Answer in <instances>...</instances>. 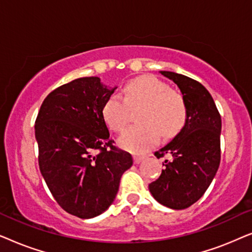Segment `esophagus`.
<instances>
[{
	"mask_svg": "<svg viewBox=\"0 0 252 252\" xmlns=\"http://www.w3.org/2000/svg\"><path fill=\"white\" fill-rule=\"evenodd\" d=\"M143 158H144V157H142V156H134V158H133L134 164H139V163H141V161L143 160Z\"/></svg>",
	"mask_w": 252,
	"mask_h": 252,
	"instance_id": "esophagus-1",
	"label": "esophagus"
}]
</instances>
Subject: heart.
I'll return each instance as SVG.
<instances>
[{
  "mask_svg": "<svg viewBox=\"0 0 252 252\" xmlns=\"http://www.w3.org/2000/svg\"><path fill=\"white\" fill-rule=\"evenodd\" d=\"M125 99L110 95L102 106V118L112 132L124 130L128 123V107L144 104L140 125L130 126L119 137V146L134 154H142L158 143L161 133L165 137L175 135L187 119V106L179 93L153 75H142L125 86Z\"/></svg>",
  "mask_w": 252,
  "mask_h": 252,
  "instance_id": "obj_1",
  "label": "heart"
}]
</instances>
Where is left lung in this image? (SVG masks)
Instances as JSON below:
<instances>
[{
  "mask_svg": "<svg viewBox=\"0 0 252 252\" xmlns=\"http://www.w3.org/2000/svg\"><path fill=\"white\" fill-rule=\"evenodd\" d=\"M180 89L187 106V119L180 132L155 153L168 155L164 170L149 185L154 198L161 205L184 210L204 195L220 164V117L212 96L204 86L184 74L159 71Z\"/></svg>",
  "mask_w": 252,
  "mask_h": 252,
  "instance_id": "obj_1",
  "label": "left lung"
}]
</instances>
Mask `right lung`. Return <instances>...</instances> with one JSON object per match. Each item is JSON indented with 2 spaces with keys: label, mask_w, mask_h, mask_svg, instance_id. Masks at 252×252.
I'll use <instances>...</instances> for the list:
<instances>
[{
  "label": "right lung",
  "mask_w": 252,
  "mask_h": 252,
  "mask_svg": "<svg viewBox=\"0 0 252 252\" xmlns=\"http://www.w3.org/2000/svg\"><path fill=\"white\" fill-rule=\"evenodd\" d=\"M116 88L98 77L75 79L44 98L35 122L41 174L58 204L81 219L109 209L133 165L130 154L112 146L102 118Z\"/></svg>",
  "instance_id": "1"
}]
</instances>
